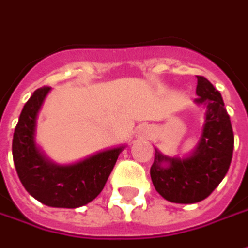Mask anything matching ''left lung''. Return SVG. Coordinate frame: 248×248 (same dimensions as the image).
Instances as JSON below:
<instances>
[{"label": "left lung", "instance_id": "obj_1", "mask_svg": "<svg viewBox=\"0 0 248 248\" xmlns=\"http://www.w3.org/2000/svg\"><path fill=\"white\" fill-rule=\"evenodd\" d=\"M196 103L206 107L203 134L189 158H166L158 151L151 166L155 189L173 203H198L224 180L233 155V130L224 100L204 77L196 75ZM168 162L165 167L163 163Z\"/></svg>", "mask_w": 248, "mask_h": 248}]
</instances>
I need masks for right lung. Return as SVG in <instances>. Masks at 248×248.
Wrapping results in <instances>:
<instances>
[{"label": "right lung", "mask_w": 248, "mask_h": 248, "mask_svg": "<svg viewBox=\"0 0 248 248\" xmlns=\"http://www.w3.org/2000/svg\"><path fill=\"white\" fill-rule=\"evenodd\" d=\"M49 86L37 89L24 104L12 141L13 163L20 183L41 203L75 209L97 198L124 147L98 152L79 163L57 166L41 155L34 142L35 119Z\"/></svg>", "instance_id": "add662e5"}]
</instances>
